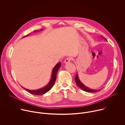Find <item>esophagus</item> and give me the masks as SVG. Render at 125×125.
<instances>
[{
	"label": "esophagus",
	"instance_id": "34e87169",
	"mask_svg": "<svg viewBox=\"0 0 125 125\" xmlns=\"http://www.w3.org/2000/svg\"><path fill=\"white\" fill-rule=\"evenodd\" d=\"M71 60H72V58L70 57H67L65 59V60H64V63H67L68 62H70L71 61Z\"/></svg>",
	"mask_w": 125,
	"mask_h": 125
}]
</instances>
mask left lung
Wrapping results in <instances>:
<instances>
[{"label": "left lung", "mask_w": 125, "mask_h": 125, "mask_svg": "<svg viewBox=\"0 0 125 125\" xmlns=\"http://www.w3.org/2000/svg\"><path fill=\"white\" fill-rule=\"evenodd\" d=\"M105 40H106V39H105ZM75 82L77 83V84L83 90L86 92H88V93H96V92H99L100 91V90H92V89H90L89 88L87 87H86L85 86H84L79 80V78H78V74H76V76L75 77Z\"/></svg>", "instance_id": "8db88e82"}]
</instances>
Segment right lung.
I'll return each instance as SVG.
<instances>
[{"instance_id":"1","label":"right lung","mask_w":125,"mask_h":125,"mask_svg":"<svg viewBox=\"0 0 125 125\" xmlns=\"http://www.w3.org/2000/svg\"><path fill=\"white\" fill-rule=\"evenodd\" d=\"M29 34H27L28 35ZM26 35V36H27ZM61 64L60 62H59L57 65L54 67V68H53V71H52V76H51V79L49 83L44 87L40 89V90H35V91H32V90H28V89L25 88V90L27 91L28 93L32 94H34V95H42L45 94L47 92H48L50 89L52 87L53 85H54L56 79V74L57 73V71L60 68ZM24 88V87H23Z\"/></svg>"}]
</instances>
